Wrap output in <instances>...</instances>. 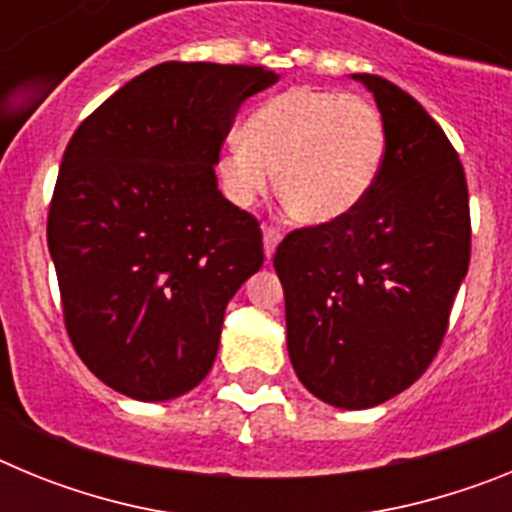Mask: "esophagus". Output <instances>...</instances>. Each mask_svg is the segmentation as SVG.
Wrapping results in <instances>:
<instances>
[{"instance_id": "esophagus-1", "label": "esophagus", "mask_w": 512, "mask_h": 512, "mask_svg": "<svg viewBox=\"0 0 512 512\" xmlns=\"http://www.w3.org/2000/svg\"><path fill=\"white\" fill-rule=\"evenodd\" d=\"M279 238H282V233H279L277 228H264V253H266V261H269L271 256H274V251H277Z\"/></svg>"}]
</instances>
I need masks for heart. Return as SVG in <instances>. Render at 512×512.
<instances>
[{
    "label": "heart",
    "instance_id": "b5f03b06",
    "mask_svg": "<svg viewBox=\"0 0 512 512\" xmlns=\"http://www.w3.org/2000/svg\"><path fill=\"white\" fill-rule=\"evenodd\" d=\"M387 153L382 112L369 99L333 89L292 87L266 99L220 158V176L235 205L269 192L295 220L328 225L372 192Z\"/></svg>",
    "mask_w": 512,
    "mask_h": 512
}]
</instances>
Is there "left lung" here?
<instances>
[{
    "mask_svg": "<svg viewBox=\"0 0 512 512\" xmlns=\"http://www.w3.org/2000/svg\"><path fill=\"white\" fill-rule=\"evenodd\" d=\"M351 79L382 112V171L356 210L289 233L274 269L300 382L333 408L364 410L408 390L436 356L472 228L464 166L441 125L392 81Z\"/></svg>",
    "mask_w": 512,
    "mask_h": 512,
    "instance_id": "8db88e82",
    "label": "left lung"
}]
</instances>
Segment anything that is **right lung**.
Instances as JSON below:
<instances>
[{"label": "right lung", "mask_w": 512, "mask_h": 512, "mask_svg": "<svg viewBox=\"0 0 512 512\" xmlns=\"http://www.w3.org/2000/svg\"><path fill=\"white\" fill-rule=\"evenodd\" d=\"M277 81L264 66L158 63L69 140L48 251L76 354L120 395L174 400L212 369L225 307L264 264L259 223L215 166L241 104Z\"/></svg>", "instance_id": "right-lung-1"}]
</instances>
